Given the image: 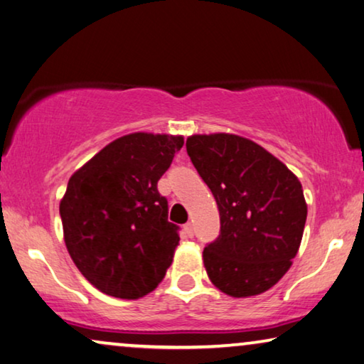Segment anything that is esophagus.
Wrapping results in <instances>:
<instances>
[{"mask_svg":"<svg viewBox=\"0 0 364 364\" xmlns=\"http://www.w3.org/2000/svg\"><path fill=\"white\" fill-rule=\"evenodd\" d=\"M183 231H186L188 237H192L193 236V225H192V223H187V225L183 226Z\"/></svg>","mask_w":364,"mask_h":364,"instance_id":"1","label":"esophagus"}]
</instances>
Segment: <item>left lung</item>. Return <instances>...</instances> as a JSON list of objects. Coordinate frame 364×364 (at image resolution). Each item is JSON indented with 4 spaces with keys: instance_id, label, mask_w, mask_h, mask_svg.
Segmentation results:
<instances>
[{
    "instance_id": "1",
    "label": "left lung",
    "mask_w": 364,
    "mask_h": 364,
    "mask_svg": "<svg viewBox=\"0 0 364 364\" xmlns=\"http://www.w3.org/2000/svg\"><path fill=\"white\" fill-rule=\"evenodd\" d=\"M186 146L220 210V236L203 250L211 283L232 298L267 291L289 270L303 239L301 182L247 138L193 135Z\"/></svg>"
}]
</instances>
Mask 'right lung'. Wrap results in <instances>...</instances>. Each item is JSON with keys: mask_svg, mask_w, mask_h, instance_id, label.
<instances>
[{"mask_svg": "<svg viewBox=\"0 0 364 364\" xmlns=\"http://www.w3.org/2000/svg\"><path fill=\"white\" fill-rule=\"evenodd\" d=\"M182 146V136L132 133L71 176L60 203L65 244L99 291L138 299L164 278L181 228L167 220L158 181Z\"/></svg>", "mask_w": 364, "mask_h": 364, "instance_id": "obj_1", "label": "right lung"}]
</instances>
